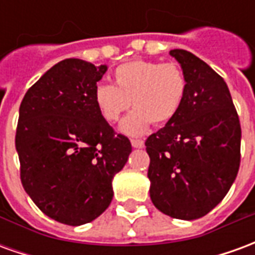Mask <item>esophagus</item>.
I'll return each instance as SVG.
<instances>
[{"instance_id":"1","label":"esophagus","mask_w":255,"mask_h":255,"mask_svg":"<svg viewBox=\"0 0 255 255\" xmlns=\"http://www.w3.org/2000/svg\"><path fill=\"white\" fill-rule=\"evenodd\" d=\"M131 144H132V147H135V149H142V147H144V142L142 139H131Z\"/></svg>"}]
</instances>
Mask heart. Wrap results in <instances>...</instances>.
I'll list each match as a JSON object with an SVG mask.
<instances>
[{"instance_id": "1", "label": "heart", "mask_w": 255, "mask_h": 255, "mask_svg": "<svg viewBox=\"0 0 255 255\" xmlns=\"http://www.w3.org/2000/svg\"><path fill=\"white\" fill-rule=\"evenodd\" d=\"M115 86L98 83L93 101L104 120L116 123L129 105L135 106L120 124V131L139 136L151 122L165 124L176 116L187 93V79L176 64L135 60L116 68Z\"/></svg>"}]
</instances>
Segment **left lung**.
<instances>
[{
    "instance_id": "1",
    "label": "left lung",
    "mask_w": 255,
    "mask_h": 255,
    "mask_svg": "<svg viewBox=\"0 0 255 255\" xmlns=\"http://www.w3.org/2000/svg\"><path fill=\"white\" fill-rule=\"evenodd\" d=\"M187 79L176 116L146 140L150 198L180 220L208 214L230 191L241 164L242 129L228 86L192 53L169 52Z\"/></svg>"
}]
</instances>
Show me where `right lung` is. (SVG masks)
I'll use <instances>...</instances> for the list:
<instances>
[{
  "mask_svg": "<svg viewBox=\"0 0 255 255\" xmlns=\"http://www.w3.org/2000/svg\"><path fill=\"white\" fill-rule=\"evenodd\" d=\"M106 71L79 58L63 60L31 86L19 109L16 151L23 187L46 216L72 227L108 209L112 180L132 151L93 101Z\"/></svg>",
  "mask_w": 255,
  "mask_h": 255,
  "instance_id": "obj_1",
  "label": "right lung"
}]
</instances>
